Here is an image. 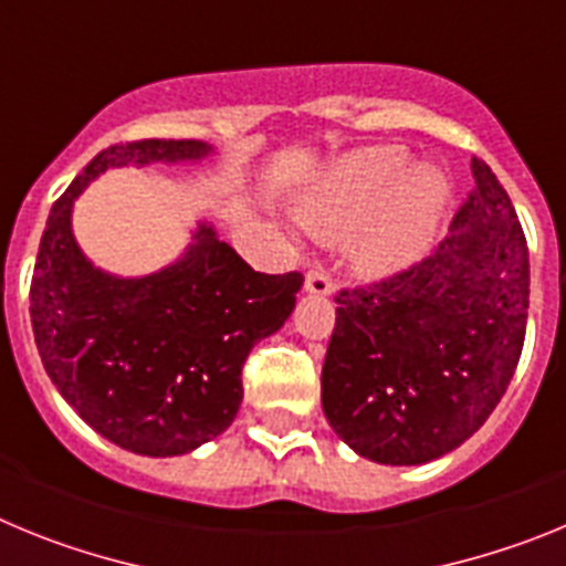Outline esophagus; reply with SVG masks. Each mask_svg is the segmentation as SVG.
<instances>
[{
	"label": "esophagus",
	"instance_id": "34e87169",
	"mask_svg": "<svg viewBox=\"0 0 566 566\" xmlns=\"http://www.w3.org/2000/svg\"><path fill=\"white\" fill-rule=\"evenodd\" d=\"M332 277H328L326 272H319V269H312V272L306 274V292L308 294H319V297H326V294H332Z\"/></svg>",
	"mask_w": 566,
	"mask_h": 566
}]
</instances>
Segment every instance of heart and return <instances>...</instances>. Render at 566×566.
<instances>
[{
	"label": "heart",
	"mask_w": 566,
	"mask_h": 566,
	"mask_svg": "<svg viewBox=\"0 0 566 566\" xmlns=\"http://www.w3.org/2000/svg\"><path fill=\"white\" fill-rule=\"evenodd\" d=\"M405 167L408 158L394 147L348 155L300 198L297 223L326 243H339L359 231L352 260L368 277L408 266L428 247L451 189L439 169L405 172Z\"/></svg>",
	"instance_id": "heart-1"
}]
</instances>
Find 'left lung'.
<instances>
[{"instance_id": "obj_1", "label": "left lung", "mask_w": 566, "mask_h": 566, "mask_svg": "<svg viewBox=\"0 0 566 566\" xmlns=\"http://www.w3.org/2000/svg\"><path fill=\"white\" fill-rule=\"evenodd\" d=\"M473 189L424 260L337 294L323 411L379 464H424L459 448L507 391L527 332L530 258L516 209L473 158Z\"/></svg>"}]
</instances>
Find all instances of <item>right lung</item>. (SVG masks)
<instances>
[{
    "instance_id": "1",
    "label": "right lung",
    "mask_w": 566,
    "mask_h": 566,
    "mask_svg": "<svg viewBox=\"0 0 566 566\" xmlns=\"http://www.w3.org/2000/svg\"><path fill=\"white\" fill-rule=\"evenodd\" d=\"M209 153L192 138L102 149L50 209L30 280V323L48 377L93 431L142 457H181L227 431L243 399V363L286 323L303 274L254 272L198 223L172 266L115 277L84 258L70 214L107 169Z\"/></svg>"
}]
</instances>
